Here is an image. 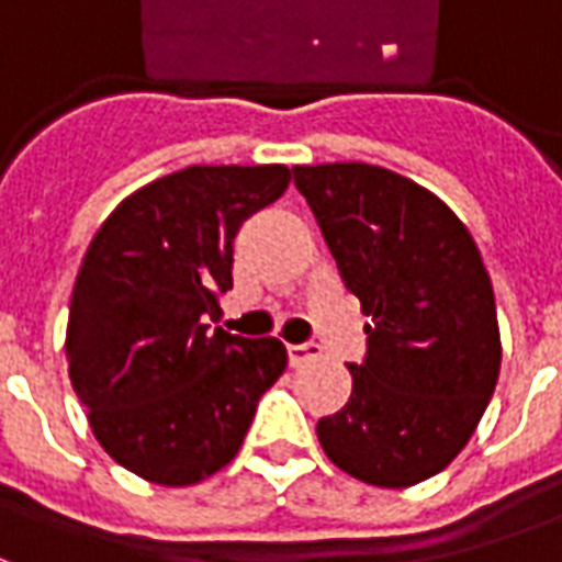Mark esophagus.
<instances>
[{
  "label": "esophagus",
  "instance_id": "1",
  "mask_svg": "<svg viewBox=\"0 0 562 562\" xmlns=\"http://www.w3.org/2000/svg\"><path fill=\"white\" fill-rule=\"evenodd\" d=\"M318 355H322V346H316V342H297V346H289V361H292V367L310 364V361H316Z\"/></svg>",
  "mask_w": 562,
  "mask_h": 562
}]
</instances>
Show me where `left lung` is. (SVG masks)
Returning <instances> with one entry per match:
<instances>
[{
    "instance_id": "left-lung-1",
    "label": "left lung",
    "mask_w": 562,
    "mask_h": 562,
    "mask_svg": "<svg viewBox=\"0 0 562 562\" xmlns=\"http://www.w3.org/2000/svg\"><path fill=\"white\" fill-rule=\"evenodd\" d=\"M346 289L361 301L367 358L318 442L342 472L409 487L470 442L499 376L494 285L467 225L424 186L367 165H294Z\"/></svg>"
}]
</instances>
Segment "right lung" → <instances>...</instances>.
I'll list each match as a JSON object with an SVG mask.
<instances>
[{"label": "right lung", "mask_w": 562, "mask_h": 562, "mask_svg": "<svg viewBox=\"0 0 562 562\" xmlns=\"http://www.w3.org/2000/svg\"><path fill=\"white\" fill-rule=\"evenodd\" d=\"M285 165H192L102 222L71 292L66 358L99 446L140 479L186 487L244 446L289 355L277 337L210 330L234 237L289 189Z\"/></svg>", "instance_id": "add662e5"}]
</instances>
